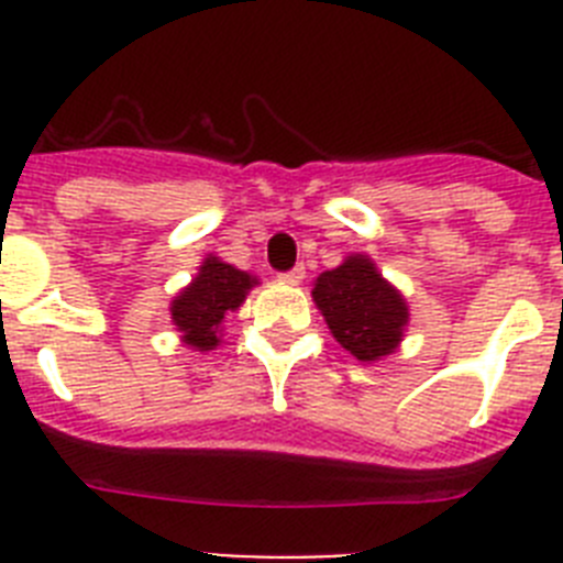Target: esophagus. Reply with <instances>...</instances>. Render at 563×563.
<instances>
[{
  "instance_id": "34e87169",
  "label": "esophagus",
  "mask_w": 563,
  "mask_h": 563,
  "mask_svg": "<svg viewBox=\"0 0 563 563\" xmlns=\"http://www.w3.org/2000/svg\"><path fill=\"white\" fill-rule=\"evenodd\" d=\"M305 265H296L292 267V271H287V273H282V282H287V285H298V282H301V278H305Z\"/></svg>"
}]
</instances>
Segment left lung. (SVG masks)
I'll list each match as a JSON object with an SVG mask.
<instances>
[{
  "instance_id": "1",
  "label": "left lung",
  "mask_w": 563,
  "mask_h": 563,
  "mask_svg": "<svg viewBox=\"0 0 563 563\" xmlns=\"http://www.w3.org/2000/svg\"><path fill=\"white\" fill-rule=\"evenodd\" d=\"M312 301L332 338L363 363L391 355L409 324L406 298L363 253L346 256L335 271L321 273L312 287Z\"/></svg>"
}]
</instances>
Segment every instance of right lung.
<instances>
[{
	"instance_id": "obj_1",
	"label": "right lung",
	"mask_w": 563,
	"mask_h": 563,
	"mask_svg": "<svg viewBox=\"0 0 563 563\" xmlns=\"http://www.w3.org/2000/svg\"><path fill=\"white\" fill-rule=\"evenodd\" d=\"M256 285L258 278L251 273L208 256L200 265V273L191 278V285L172 301V321L183 332V343L197 352L220 346L222 321L228 312L242 307L247 290Z\"/></svg>"
}]
</instances>
